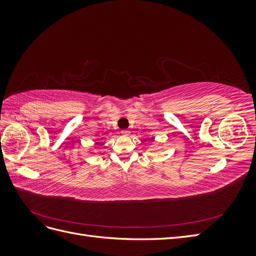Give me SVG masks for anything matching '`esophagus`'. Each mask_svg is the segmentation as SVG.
<instances>
[{
	"mask_svg": "<svg viewBox=\"0 0 256 256\" xmlns=\"http://www.w3.org/2000/svg\"><path fill=\"white\" fill-rule=\"evenodd\" d=\"M120 134H122V136H129V134H130V131H129V130H122Z\"/></svg>",
	"mask_w": 256,
	"mask_h": 256,
	"instance_id": "34e87169",
	"label": "esophagus"
}]
</instances>
